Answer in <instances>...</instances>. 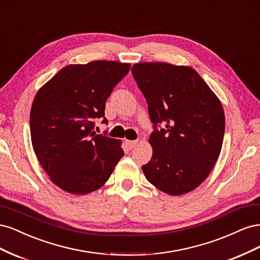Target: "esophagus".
Segmentation results:
<instances>
[{"mask_svg": "<svg viewBox=\"0 0 260 260\" xmlns=\"http://www.w3.org/2000/svg\"><path fill=\"white\" fill-rule=\"evenodd\" d=\"M125 144H127V146L131 149V148H133V147H135V146L138 144V141H137V140H135V141H132V140H125Z\"/></svg>", "mask_w": 260, "mask_h": 260, "instance_id": "1", "label": "esophagus"}]
</instances>
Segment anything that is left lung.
Listing matches in <instances>:
<instances>
[{
  "mask_svg": "<svg viewBox=\"0 0 260 260\" xmlns=\"http://www.w3.org/2000/svg\"><path fill=\"white\" fill-rule=\"evenodd\" d=\"M131 73L146 100L154 129L149 136L152 158L142 166L146 179L170 195L194 190L208 177L221 151L225 127L221 103L191 67L141 62Z\"/></svg>",
  "mask_w": 260,
  "mask_h": 260,
  "instance_id": "8db88e82",
  "label": "left lung"
}]
</instances>
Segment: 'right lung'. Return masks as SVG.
<instances>
[{
	"mask_svg": "<svg viewBox=\"0 0 260 260\" xmlns=\"http://www.w3.org/2000/svg\"><path fill=\"white\" fill-rule=\"evenodd\" d=\"M130 64L95 60L69 65L39 90L30 113L34 151L52 182L72 194L98 190L123 156L120 141L96 135L105 103ZM106 133V131L104 132Z\"/></svg>",
	"mask_w": 260,
	"mask_h": 260,
	"instance_id": "add662e5",
	"label": "right lung"
}]
</instances>
